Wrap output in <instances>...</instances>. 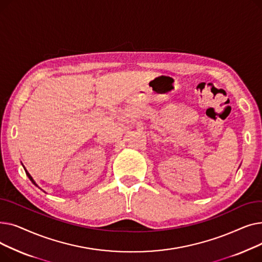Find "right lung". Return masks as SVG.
<instances>
[{"label": "right lung", "mask_w": 262, "mask_h": 262, "mask_svg": "<svg viewBox=\"0 0 262 262\" xmlns=\"http://www.w3.org/2000/svg\"><path fill=\"white\" fill-rule=\"evenodd\" d=\"M23 168H24V166H23ZM24 170H25V173H26V175H27V177H29V178H30V180H31V182H32V183H33V184H34V185H35V186H36V187H38V188H39V189H40V190H42V189H41V188H40V187H39V186H38V185H37V184H36V182H35V181H34V178H33V177H32V176H31V174H30V173H29V172H27V170H26V169H25V168H24ZM42 191H43V190H42ZM43 192H46V191H43Z\"/></svg>", "instance_id": "1"}]
</instances>
